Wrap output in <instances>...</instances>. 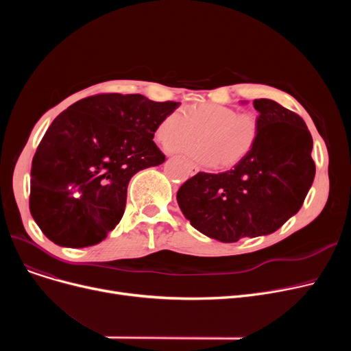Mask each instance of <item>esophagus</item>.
<instances>
[{
	"mask_svg": "<svg viewBox=\"0 0 351 351\" xmlns=\"http://www.w3.org/2000/svg\"><path fill=\"white\" fill-rule=\"evenodd\" d=\"M189 171H191V175H196V173L199 172V168H197L196 165L191 163V165H189Z\"/></svg>",
	"mask_w": 351,
	"mask_h": 351,
	"instance_id": "obj_1",
	"label": "esophagus"
}]
</instances>
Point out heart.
I'll use <instances>...</instances> for the list:
<instances>
[{"mask_svg": "<svg viewBox=\"0 0 351 351\" xmlns=\"http://www.w3.org/2000/svg\"><path fill=\"white\" fill-rule=\"evenodd\" d=\"M156 139L165 145L199 142L178 146L205 166L233 168L245 160L261 136V123L253 114H239L234 108L200 104L186 109H173L156 126Z\"/></svg>", "mask_w": 351, "mask_h": 351, "instance_id": "heart-1", "label": "heart"}]
</instances>
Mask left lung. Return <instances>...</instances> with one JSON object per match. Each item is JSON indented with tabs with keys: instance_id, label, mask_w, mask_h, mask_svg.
I'll list each match as a JSON object with an SVG mask.
<instances>
[{
	"instance_id": "8db88e82",
	"label": "left lung",
	"mask_w": 351,
	"mask_h": 351,
	"mask_svg": "<svg viewBox=\"0 0 351 351\" xmlns=\"http://www.w3.org/2000/svg\"><path fill=\"white\" fill-rule=\"evenodd\" d=\"M261 136L250 155L222 173L199 172L176 199L191 225L216 241L269 234L296 215L316 173L304 121L271 99H254Z\"/></svg>"
}]
</instances>
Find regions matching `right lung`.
Listing matches in <instances>:
<instances>
[{
    "label": "right lung",
    "instance_id": "add662e5",
    "mask_svg": "<svg viewBox=\"0 0 351 351\" xmlns=\"http://www.w3.org/2000/svg\"><path fill=\"white\" fill-rule=\"evenodd\" d=\"M179 102L141 94H98L53 119L32 159L29 212L51 242L86 247L119 223L128 183L165 162L152 141Z\"/></svg>",
    "mask_w": 351,
    "mask_h": 351
}]
</instances>
